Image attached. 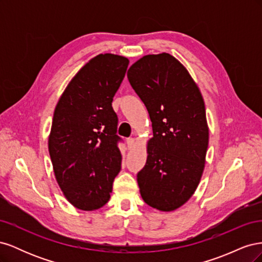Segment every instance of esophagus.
Wrapping results in <instances>:
<instances>
[{
  "instance_id": "1",
  "label": "esophagus",
  "mask_w": 262,
  "mask_h": 262,
  "mask_svg": "<svg viewBox=\"0 0 262 262\" xmlns=\"http://www.w3.org/2000/svg\"><path fill=\"white\" fill-rule=\"evenodd\" d=\"M126 143H128V147H129V149H132L134 146H136V144H137V141H136V139L129 138L128 140H126Z\"/></svg>"
}]
</instances>
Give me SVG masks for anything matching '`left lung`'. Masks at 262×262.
I'll return each instance as SVG.
<instances>
[{
  "instance_id": "1",
  "label": "left lung",
  "mask_w": 262,
  "mask_h": 262,
  "mask_svg": "<svg viewBox=\"0 0 262 262\" xmlns=\"http://www.w3.org/2000/svg\"><path fill=\"white\" fill-rule=\"evenodd\" d=\"M126 75L153 128L146 164L138 173L141 196L156 210H177L192 196L204 169L209 126L201 92L166 52L144 55Z\"/></svg>"
}]
</instances>
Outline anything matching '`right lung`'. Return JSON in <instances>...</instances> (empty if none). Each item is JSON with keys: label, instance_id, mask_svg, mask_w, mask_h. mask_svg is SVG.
I'll return each mask as SVG.
<instances>
[{"label": "right lung", "instance_id": "add662e5", "mask_svg": "<svg viewBox=\"0 0 262 262\" xmlns=\"http://www.w3.org/2000/svg\"><path fill=\"white\" fill-rule=\"evenodd\" d=\"M129 59L100 53L78 71L54 109L48 147L55 179L67 200L83 211L109 201L122 155L112 102Z\"/></svg>", "mask_w": 262, "mask_h": 262}]
</instances>
